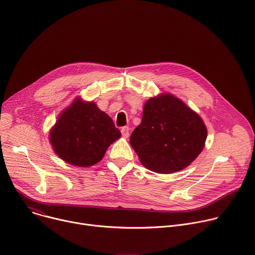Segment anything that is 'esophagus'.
<instances>
[{
  "instance_id": "obj_1",
  "label": "esophagus",
  "mask_w": 255,
  "mask_h": 255,
  "mask_svg": "<svg viewBox=\"0 0 255 255\" xmlns=\"http://www.w3.org/2000/svg\"><path fill=\"white\" fill-rule=\"evenodd\" d=\"M129 127H127V126H124V127H122L121 128V133H122V136L124 137V138H128L129 137Z\"/></svg>"
}]
</instances>
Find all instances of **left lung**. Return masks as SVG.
<instances>
[{"instance_id":"left-lung-1","label":"left lung","mask_w":255,"mask_h":255,"mask_svg":"<svg viewBox=\"0 0 255 255\" xmlns=\"http://www.w3.org/2000/svg\"><path fill=\"white\" fill-rule=\"evenodd\" d=\"M202 118L171 94L146 101L142 121L130 144L140 162L157 173H171L189 166L202 152L207 139Z\"/></svg>"}]
</instances>
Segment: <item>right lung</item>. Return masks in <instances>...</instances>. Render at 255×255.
<instances>
[{
	"instance_id": "obj_1",
	"label": "right lung",
	"mask_w": 255,
	"mask_h": 255,
	"mask_svg": "<svg viewBox=\"0 0 255 255\" xmlns=\"http://www.w3.org/2000/svg\"><path fill=\"white\" fill-rule=\"evenodd\" d=\"M121 137L113 120L94 102L76 98L58 115L49 132L54 152L63 161L88 167L98 163L108 147Z\"/></svg>"
}]
</instances>
